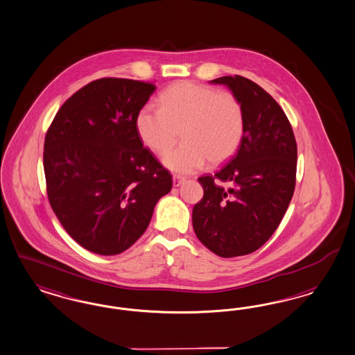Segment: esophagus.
Returning <instances> with one entry per match:
<instances>
[{
    "instance_id": "obj_1",
    "label": "esophagus",
    "mask_w": 355,
    "mask_h": 355,
    "mask_svg": "<svg viewBox=\"0 0 355 355\" xmlns=\"http://www.w3.org/2000/svg\"><path fill=\"white\" fill-rule=\"evenodd\" d=\"M184 181V177H182V175H178V174H173V186H174V187H178V186L182 184Z\"/></svg>"
}]
</instances>
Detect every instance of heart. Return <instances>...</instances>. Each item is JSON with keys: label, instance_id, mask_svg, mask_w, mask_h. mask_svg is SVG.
I'll use <instances>...</instances> for the list:
<instances>
[{"label": "heart", "instance_id": "obj_1", "mask_svg": "<svg viewBox=\"0 0 355 355\" xmlns=\"http://www.w3.org/2000/svg\"><path fill=\"white\" fill-rule=\"evenodd\" d=\"M244 109L230 92L181 81L159 97V109L146 105L135 116V130L153 153L168 152L178 140L184 144L164 157L171 171L193 173L206 162L218 165L231 159L244 135Z\"/></svg>", "mask_w": 355, "mask_h": 355}]
</instances>
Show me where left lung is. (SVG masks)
<instances>
[{
	"label": "left lung",
	"mask_w": 355,
	"mask_h": 355,
	"mask_svg": "<svg viewBox=\"0 0 355 355\" xmlns=\"http://www.w3.org/2000/svg\"><path fill=\"white\" fill-rule=\"evenodd\" d=\"M227 85L244 109V135L234 156L214 175L199 177L203 198L193 208L199 241L216 256L256 252L275 232L291 202L297 147L277 101L243 76L211 81Z\"/></svg>",
	"instance_id": "obj_1"
}]
</instances>
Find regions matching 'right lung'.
Listing matches in <instances>:
<instances>
[{"instance_id":"obj_1","label":"right lung","mask_w":355,"mask_h":355,"mask_svg":"<svg viewBox=\"0 0 355 355\" xmlns=\"http://www.w3.org/2000/svg\"><path fill=\"white\" fill-rule=\"evenodd\" d=\"M156 86L106 77L62 103L44 140L49 205L64 230L92 253L115 256L146 232L171 175L135 130Z\"/></svg>"}]
</instances>
